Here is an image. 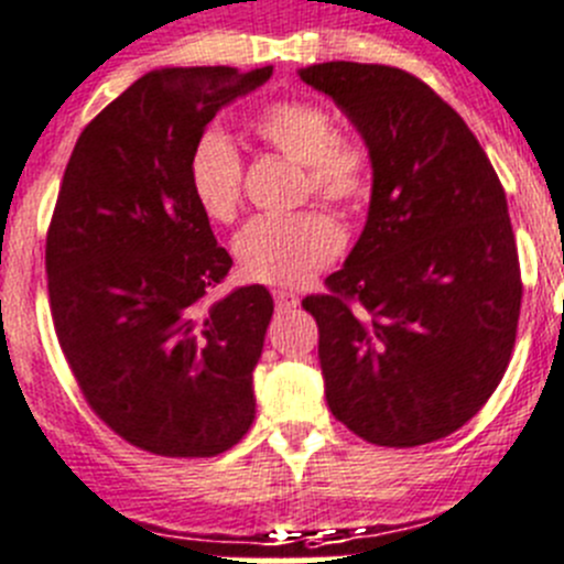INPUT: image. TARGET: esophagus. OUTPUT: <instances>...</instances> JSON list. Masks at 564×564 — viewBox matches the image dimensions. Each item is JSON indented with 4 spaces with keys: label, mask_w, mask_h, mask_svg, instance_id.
I'll use <instances>...</instances> for the list:
<instances>
[{
    "label": "esophagus",
    "mask_w": 564,
    "mask_h": 564,
    "mask_svg": "<svg viewBox=\"0 0 564 564\" xmlns=\"http://www.w3.org/2000/svg\"><path fill=\"white\" fill-rule=\"evenodd\" d=\"M275 306L278 312H292V308H297V303H301V297L294 292H289V289H275Z\"/></svg>",
    "instance_id": "obj_1"
}]
</instances>
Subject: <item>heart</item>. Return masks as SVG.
<instances>
[{"mask_svg": "<svg viewBox=\"0 0 564 564\" xmlns=\"http://www.w3.org/2000/svg\"><path fill=\"white\" fill-rule=\"evenodd\" d=\"M252 134L283 160L303 165L301 196L339 213H357L373 191V156L359 140L337 137L334 118L312 100H278L252 120ZM187 180L196 205L210 221L230 225L245 199V165L230 140L216 131L194 145ZM247 278L297 286L317 275L343 250V230L323 210L283 219H256L232 245Z\"/></svg>", "mask_w": 564, "mask_h": 564, "instance_id": "obj_1", "label": "heart"}]
</instances>
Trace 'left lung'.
Returning <instances> with one entry per match:
<instances>
[{"label": "left lung", "mask_w": 564, "mask_h": 564, "mask_svg": "<svg viewBox=\"0 0 564 564\" xmlns=\"http://www.w3.org/2000/svg\"><path fill=\"white\" fill-rule=\"evenodd\" d=\"M348 115L373 156L368 221L317 319L334 419L379 446L464 427L509 368L522 303L506 191L453 106L384 64L301 69Z\"/></svg>", "instance_id": "8db88e82"}]
</instances>
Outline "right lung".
Instances as JSON below:
<instances>
[{"label":"right lung","mask_w":564,"mask_h":564,"mask_svg":"<svg viewBox=\"0 0 564 564\" xmlns=\"http://www.w3.org/2000/svg\"><path fill=\"white\" fill-rule=\"evenodd\" d=\"M272 67L154 69L80 131L47 230L53 326L106 427L165 458H213L256 419L252 370L272 319L263 286L205 306L232 258L187 162L216 111Z\"/></svg>","instance_id":"obj_1"}]
</instances>
